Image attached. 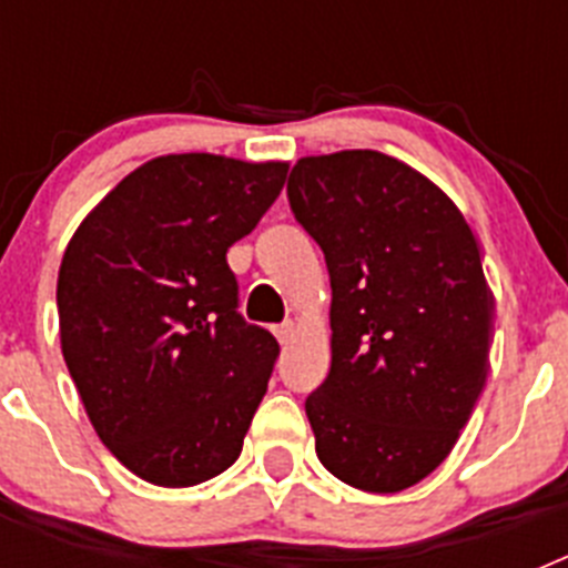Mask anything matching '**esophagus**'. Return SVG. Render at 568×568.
<instances>
[{"label": "esophagus", "mask_w": 568, "mask_h": 568, "mask_svg": "<svg viewBox=\"0 0 568 568\" xmlns=\"http://www.w3.org/2000/svg\"><path fill=\"white\" fill-rule=\"evenodd\" d=\"M273 333H275V338L281 341V344H287V341L293 338V324H290V321H287V324H281V327H275Z\"/></svg>", "instance_id": "34e87169"}]
</instances>
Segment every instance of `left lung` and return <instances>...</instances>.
I'll return each mask as SVG.
<instances>
[{
	"label": "left lung",
	"mask_w": 568,
	"mask_h": 568,
	"mask_svg": "<svg viewBox=\"0 0 568 568\" xmlns=\"http://www.w3.org/2000/svg\"><path fill=\"white\" fill-rule=\"evenodd\" d=\"M287 195L333 287V364L304 404L315 453L355 489H409L484 393L495 304L478 241L438 184L378 150L298 159Z\"/></svg>",
	"instance_id": "left-lung-1"
}]
</instances>
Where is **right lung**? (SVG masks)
I'll return each instance as SVG.
<instances>
[{
	"mask_svg": "<svg viewBox=\"0 0 568 568\" xmlns=\"http://www.w3.org/2000/svg\"><path fill=\"white\" fill-rule=\"evenodd\" d=\"M287 162L159 155L70 239L57 307L64 364L115 458L195 486L241 455L278 341L239 313L227 250L278 199Z\"/></svg>",
	"mask_w": 568,
	"mask_h": 568,
	"instance_id": "right-lung-1",
	"label": "right lung"
}]
</instances>
